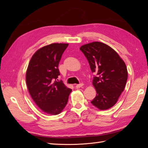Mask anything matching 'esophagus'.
<instances>
[{"instance_id":"esophagus-1","label":"esophagus","mask_w":148,"mask_h":148,"mask_svg":"<svg viewBox=\"0 0 148 148\" xmlns=\"http://www.w3.org/2000/svg\"><path fill=\"white\" fill-rule=\"evenodd\" d=\"M83 86V83H80V84H77L75 86V87L77 88H81V87H82Z\"/></svg>"}]
</instances>
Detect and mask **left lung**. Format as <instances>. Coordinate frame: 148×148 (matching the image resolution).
<instances>
[{"mask_svg": "<svg viewBox=\"0 0 148 148\" xmlns=\"http://www.w3.org/2000/svg\"><path fill=\"white\" fill-rule=\"evenodd\" d=\"M79 49L95 73L92 84L97 94L91 104L100 110L110 109L117 102L126 85V65L113 49L102 42L89 43Z\"/></svg>", "mask_w": 148, "mask_h": 148, "instance_id": "8db88e82", "label": "left lung"}]
</instances>
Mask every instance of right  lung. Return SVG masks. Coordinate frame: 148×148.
<instances>
[{"label": "right lung", "mask_w": 148, "mask_h": 148, "mask_svg": "<svg viewBox=\"0 0 148 148\" xmlns=\"http://www.w3.org/2000/svg\"><path fill=\"white\" fill-rule=\"evenodd\" d=\"M68 44L53 43L44 46L31 57L26 81L33 100L44 112L60 114L66 106L71 91L58 79V66Z\"/></svg>", "instance_id": "add662e5"}]
</instances>
